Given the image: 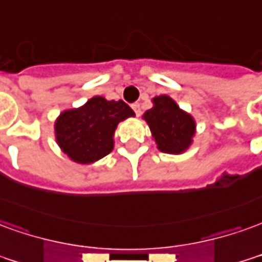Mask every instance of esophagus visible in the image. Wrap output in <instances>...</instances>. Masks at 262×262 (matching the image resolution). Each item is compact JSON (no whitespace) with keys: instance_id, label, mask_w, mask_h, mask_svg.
I'll use <instances>...</instances> for the list:
<instances>
[{"instance_id":"esophagus-1","label":"esophagus","mask_w":262,"mask_h":262,"mask_svg":"<svg viewBox=\"0 0 262 262\" xmlns=\"http://www.w3.org/2000/svg\"><path fill=\"white\" fill-rule=\"evenodd\" d=\"M132 107H133V111H135V113H136L137 116H139V115L142 113V109H140V103H133V105H132Z\"/></svg>"}]
</instances>
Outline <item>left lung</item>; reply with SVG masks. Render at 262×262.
I'll use <instances>...</instances> for the list:
<instances>
[{
    "label": "left lung",
    "mask_w": 262,
    "mask_h": 262,
    "mask_svg": "<svg viewBox=\"0 0 262 262\" xmlns=\"http://www.w3.org/2000/svg\"><path fill=\"white\" fill-rule=\"evenodd\" d=\"M153 107L144 113L157 147L164 153L179 155L187 149L194 135V120L180 111L176 102L162 95L153 99Z\"/></svg>",
    "instance_id": "obj_1"
}]
</instances>
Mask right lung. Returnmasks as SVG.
<instances>
[{
	"label": "right lung",
	"instance_id": "1",
	"mask_svg": "<svg viewBox=\"0 0 262 262\" xmlns=\"http://www.w3.org/2000/svg\"><path fill=\"white\" fill-rule=\"evenodd\" d=\"M135 116L123 100L95 96L79 109L63 112L55 123L56 142L74 162L88 164L109 155L119 122Z\"/></svg>",
	"mask_w": 262,
	"mask_h": 262
}]
</instances>
